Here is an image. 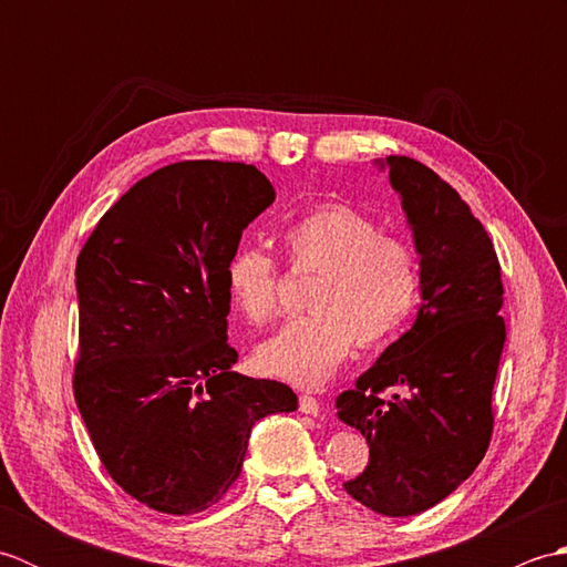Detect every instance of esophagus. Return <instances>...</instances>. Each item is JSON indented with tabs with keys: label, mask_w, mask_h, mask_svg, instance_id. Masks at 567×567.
Masks as SVG:
<instances>
[{
	"label": "esophagus",
	"mask_w": 567,
	"mask_h": 567,
	"mask_svg": "<svg viewBox=\"0 0 567 567\" xmlns=\"http://www.w3.org/2000/svg\"><path fill=\"white\" fill-rule=\"evenodd\" d=\"M299 412H302V414H309V416H319L321 406H319V400H317V396H311V394H299Z\"/></svg>",
	"instance_id": "esophagus-1"
}]
</instances>
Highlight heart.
I'll return each mask as SVG.
<instances>
[{"instance_id": "b5f03b06", "label": "heart", "mask_w": 567, "mask_h": 567, "mask_svg": "<svg viewBox=\"0 0 567 567\" xmlns=\"http://www.w3.org/2000/svg\"><path fill=\"white\" fill-rule=\"evenodd\" d=\"M282 246L292 268L319 270L309 315L285 323L258 348V363L302 388L327 382L355 339L380 343L402 327L419 297V258L400 236L382 234L370 216L327 204L285 228ZM277 262L262 248H238L226 262V290L250 323L280 311Z\"/></svg>"}]
</instances>
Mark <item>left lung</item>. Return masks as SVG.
I'll return each mask as SVG.
<instances>
[{"mask_svg":"<svg viewBox=\"0 0 567 567\" xmlns=\"http://www.w3.org/2000/svg\"><path fill=\"white\" fill-rule=\"evenodd\" d=\"M378 163L390 167L414 234L421 307L336 409L370 445L368 467L343 485L348 495L384 516H412L449 497L487 453L507 339L504 287L485 226L449 183L406 155ZM390 386L395 394L382 398Z\"/></svg>","mask_w":567,"mask_h":567,"instance_id":"obj_1","label":"left lung"}]
</instances>
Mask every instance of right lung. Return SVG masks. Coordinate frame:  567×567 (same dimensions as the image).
I'll return each mask as SVG.
<instances>
[{
  "instance_id": "obj_1",
  "label": "right lung",
  "mask_w": 567,
  "mask_h": 567,
  "mask_svg": "<svg viewBox=\"0 0 567 567\" xmlns=\"http://www.w3.org/2000/svg\"><path fill=\"white\" fill-rule=\"evenodd\" d=\"M272 202L256 165L173 163L138 179L78 256L75 402L106 473L155 512L209 509L256 421L297 409L287 384L234 372L226 339V262Z\"/></svg>"
}]
</instances>
